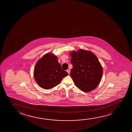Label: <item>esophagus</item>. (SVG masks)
Here are the masks:
<instances>
[{
    "label": "esophagus",
    "mask_w": 132,
    "mask_h": 132,
    "mask_svg": "<svg viewBox=\"0 0 132 132\" xmlns=\"http://www.w3.org/2000/svg\"><path fill=\"white\" fill-rule=\"evenodd\" d=\"M67 71L68 72V73L69 74H70V69H67Z\"/></svg>",
    "instance_id": "obj_1"
}]
</instances>
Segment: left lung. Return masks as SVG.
Instances as JSON below:
<instances>
[{"mask_svg":"<svg viewBox=\"0 0 132 132\" xmlns=\"http://www.w3.org/2000/svg\"><path fill=\"white\" fill-rule=\"evenodd\" d=\"M73 65L70 76L75 85L84 92L94 89L100 82L103 70L98 58L91 52L79 49L70 53Z\"/></svg>","mask_w":132,"mask_h":132,"instance_id":"left-lung-1","label":"left lung"}]
</instances>
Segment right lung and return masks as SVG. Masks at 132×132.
I'll return each mask as SVG.
<instances>
[{
	"mask_svg": "<svg viewBox=\"0 0 132 132\" xmlns=\"http://www.w3.org/2000/svg\"><path fill=\"white\" fill-rule=\"evenodd\" d=\"M68 75L67 71L62 69L56 56L51 53L44 55L37 62L34 73L37 84L45 89L57 85Z\"/></svg>",
	"mask_w": 132,
	"mask_h": 132,
	"instance_id": "1",
	"label": "right lung"
}]
</instances>
